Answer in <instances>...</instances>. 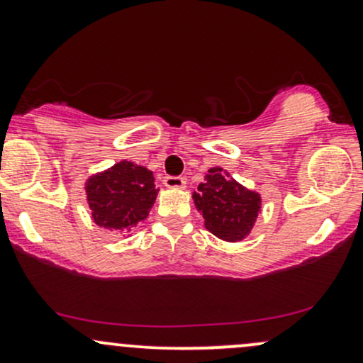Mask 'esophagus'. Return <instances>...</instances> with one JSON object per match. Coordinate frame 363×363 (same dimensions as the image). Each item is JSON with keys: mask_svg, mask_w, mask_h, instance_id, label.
<instances>
[{"mask_svg": "<svg viewBox=\"0 0 363 363\" xmlns=\"http://www.w3.org/2000/svg\"><path fill=\"white\" fill-rule=\"evenodd\" d=\"M164 184L169 187V189H184L186 187V179L179 176H165Z\"/></svg>", "mask_w": 363, "mask_h": 363, "instance_id": "34e87169", "label": "esophagus"}]
</instances>
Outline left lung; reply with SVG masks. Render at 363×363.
Returning <instances> with one entry per match:
<instances>
[{
  "label": "left lung",
  "instance_id": "8db88e82",
  "mask_svg": "<svg viewBox=\"0 0 363 363\" xmlns=\"http://www.w3.org/2000/svg\"><path fill=\"white\" fill-rule=\"evenodd\" d=\"M193 199L206 230L227 242L244 240L261 213V194L239 184L222 167L208 169Z\"/></svg>",
  "mask_w": 363,
  "mask_h": 363
}]
</instances>
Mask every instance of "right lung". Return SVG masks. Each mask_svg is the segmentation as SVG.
<instances>
[{"instance_id":"add662e5","label":"right lung","mask_w":363,"mask_h":363,"mask_svg":"<svg viewBox=\"0 0 363 363\" xmlns=\"http://www.w3.org/2000/svg\"><path fill=\"white\" fill-rule=\"evenodd\" d=\"M85 193L94 223L126 235L147 220L158 189L152 170L121 160L86 179Z\"/></svg>"}]
</instances>
